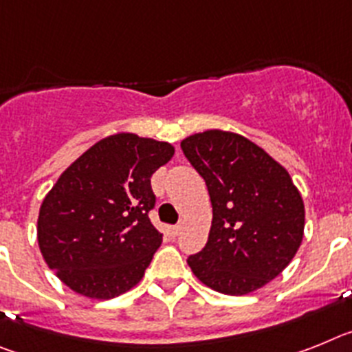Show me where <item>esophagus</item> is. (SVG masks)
I'll list each match as a JSON object with an SVG mask.
<instances>
[{
  "label": "esophagus",
  "instance_id": "esophagus-1",
  "mask_svg": "<svg viewBox=\"0 0 352 352\" xmlns=\"http://www.w3.org/2000/svg\"><path fill=\"white\" fill-rule=\"evenodd\" d=\"M180 230H182V225H180V223H179V225H175V227L172 228V234L173 235H179Z\"/></svg>",
  "mask_w": 352,
  "mask_h": 352
}]
</instances>
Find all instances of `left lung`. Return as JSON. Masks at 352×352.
<instances>
[{
    "label": "left lung",
    "mask_w": 352,
    "mask_h": 352,
    "mask_svg": "<svg viewBox=\"0 0 352 352\" xmlns=\"http://www.w3.org/2000/svg\"><path fill=\"white\" fill-rule=\"evenodd\" d=\"M180 148L206 180L212 204L206 248L188 258L195 276L228 296L267 285L303 241L305 204L289 172L230 131L191 134Z\"/></svg>",
    "instance_id": "1"
}]
</instances>
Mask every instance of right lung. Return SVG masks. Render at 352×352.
Here are the masks:
<instances>
[{
    "mask_svg": "<svg viewBox=\"0 0 352 352\" xmlns=\"http://www.w3.org/2000/svg\"><path fill=\"white\" fill-rule=\"evenodd\" d=\"M173 154L172 143L118 133L58 177L42 200L36 239L45 264L70 290L111 299L140 283L163 241L148 219L151 177Z\"/></svg>",
    "mask_w": 352,
    "mask_h": 352,
    "instance_id": "obj_1",
    "label": "right lung"
}]
</instances>
